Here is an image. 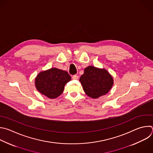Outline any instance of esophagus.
Wrapping results in <instances>:
<instances>
[{
    "label": "esophagus",
    "mask_w": 153,
    "mask_h": 153,
    "mask_svg": "<svg viewBox=\"0 0 153 153\" xmlns=\"http://www.w3.org/2000/svg\"><path fill=\"white\" fill-rule=\"evenodd\" d=\"M72 78H73V79H74V80H77L78 78H79V76H78L77 75H76V74H74V75L73 76Z\"/></svg>",
    "instance_id": "34e87169"
}]
</instances>
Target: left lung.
Returning <instances> with one entry per match:
<instances>
[{
    "label": "left lung",
    "mask_w": 153,
    "mask_h": 153,
    "mask_svg": "<svg viewBox=\"0 0 153 153\" xmlns=\"http://www.w3.org/2000/svg\"><path fill=\"white\" fill-rule=\"evenodd\" d=\"M79 80L86 94L92 98L107 94L114 83L113 78L108 71L92 66L85 69Z\"/></svg>",
    "instance_id": "1"
}]
</instances>
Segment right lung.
<instances>
[{"label":"right lung","instance_id":"right-lung-1","mask_svg":"<svg viewBox=\"0 0 153 153\" xmlns=\"http://www.w3.org/2000/svg\"><path fill=\"white\" fill-rule=\"evenodd\" d=\"M71 76L66 71L53 68L39 73L35 78L37 90L49 98H55L62 92Z\"/></svg>","mask_w":153,"mask_h":153}]
</instances>
